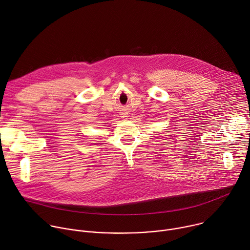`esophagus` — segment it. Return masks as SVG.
Returning a JSON list of instances; mask_svg holds the SVG:
<instances>
[{
    "label": "esophagus",
    "mask_w": 250,
    "mask_h": 250,
    "mask_svg": "<svg viewBox=\"0 0 250 250\" xmlns=\"http://www.w3.org/2000/svg\"><path fill=\"white\" fill-rule=\"evenodd\" d=\"M126 117H127V116H126V115H124V116H123V117H122V118H124V119H126Z\"/></svg>",
    "instance_id": "1"
}]
</instances>
